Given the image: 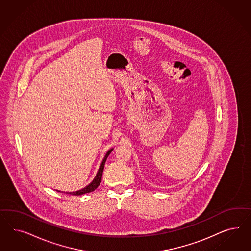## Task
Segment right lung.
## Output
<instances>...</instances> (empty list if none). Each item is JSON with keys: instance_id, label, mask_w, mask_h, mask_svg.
<instances>
[{"instance_id": "right-lung-1", "label": "right lung", "mask_w": 251, "mask_h": 251, "mask_svg": "<svg viewBox=\"0 0 251 251\" xmlns=\"http://www.w3.org/2000/svg\"><path fill=\"white\" fill-rule=\"evenodd\" d=\"M112 150H113V149H110V150H108V151L106 152V155H105L104 159H103L101 165H100L98 174L96 176V177L94 178V180H93L88 186H86L85 188L82 189V190L74 191V192H64V193L72 194V195H77V196H78V195H82V194H84V193L92 192V191H94V190H96V189L99 187V184L101 183V178H102V174H103V170H104V167H105V163H106V158H107V156L109 155V153L112 152ZM58 191L61 192L60 190H58Z\"/></svg>"}]
</instances>
